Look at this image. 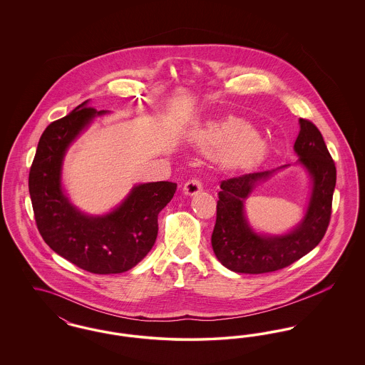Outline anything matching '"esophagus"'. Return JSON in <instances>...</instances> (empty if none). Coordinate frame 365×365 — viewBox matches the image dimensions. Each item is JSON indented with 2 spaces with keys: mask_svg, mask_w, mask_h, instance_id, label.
<instances>
[{
  "mask_svg": "<svg viewBox=\"0 0 365 365\" xmlns=\"http://www.w3.org/2000/svg\"><path fill=\"white\" fill-rule=\"evenodd\" d=\"M202 190V183L198 179H190L189 182H186V185L183 186V191L186 195H195L197 192Z\"/></svg>",
  "mask_w": 365,
  "mask_h": 365,
  "instance_id": "34e87169",
  "label": "esophagus"
}]
</instances>
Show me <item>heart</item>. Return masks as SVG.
I'll use <instances>...</instances> for the list:
<instances>
[{
	"label": "heart",
	"mask_w": 365,
	"mask_h": 365,
	"mask_svg": "<svg viewBox=\"0 0 365 365\" xmlns=\"http://www.w3.org/2000/svg\"><path fill=\"white\" fill-rule=\"evenodd\" d=\"M195 138L209 150L223 155V160L231 165H246L264 150V142L259 137L250 142L242 135H234L231 122L207 125L197 133ZM237 141L238 145H235Z\"/></svg>",
	"instance_id": "1"
}]
</instances>
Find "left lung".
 <instances>
[{"label":"left lung","instance_id":"1","mask_svg":"<svg viewBox=\"0 0 365 365\" xmlns=\"http://www.w3.org/2000/svg\"><path fill=\"white\" fill-rule=\"evenodd\" d=\"M294 152L299 157L297 164L311 178V192L304 217L284 234L257 232L246 217L245 200L260 183L289 164L220 183L212 247L217 260L230 271L238 274L278 271L299 260L323 240L330 223L336 168L320 131L309 120L299 119Z\"/></svg>","mask_w":365,"mask_h":365}]
</instances>
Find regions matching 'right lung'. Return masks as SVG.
<instances>
[{"label":"right lung","instance_id":"right-lung-1","mask_svg":"<svg viewBox=\"0 0 365 365\" xmlns=\"http://www.w3.org/2000/svg\"><path fill=\"white\" fill-rule=\"evenodd\" d=\"M105 113L85 101L51 123L38 142L29 176L43 241L76 267L100 275L125 272L150 252L158 231L157 216L176 191L173 182L139 183L105 215H87L71 202L61 179L64 157L75 139Z\"/></svg>","mask_w":365,"mask_h":365}]
</instances>
